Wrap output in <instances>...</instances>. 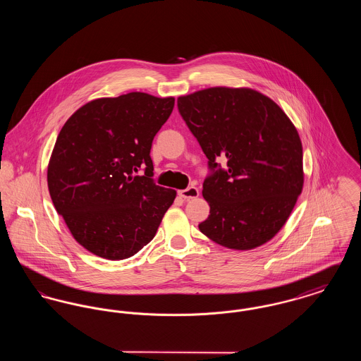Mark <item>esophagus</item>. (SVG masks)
<instances>
[{
    "instance_id": "esophagus-1",
    "label": "esophagus",
    "mask_w": 361,
    "mask_h": 361,
    "mask_svg": "<svg viewBox=\"0 0 361 361\" xmlns=\"http://www.w3.org/2000/svg\"><path fill=\"white\" fill-rule=\"evenodd\" d=\"M178 196L183 197L184 200L195 199V197L199 196V189L196 188V187H189V188L178 190Z\"/></svg>"
}]
</instances>
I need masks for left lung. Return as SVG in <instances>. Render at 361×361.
Wrapping results in <instances>:
<instances>
[{"instance_id": "left-lung-1", "label": "left lung", "mask_w": 361, "mask_h": 361, "mask_svg": "<svg viewBox=\"0 0 361 361\" xmlns=\"http://www.w3.org/2000/svg\"><path fill=\"white\" fill-rule=\"evenodd\" d=\"M208 158L203 184L209 215L200 231L224 247L250 250L272 240L302 193L303 147L293 123L250 87L214 86L177 99ZM228 159L218 170L216 159Z\"/></svg>"}]
</instances>
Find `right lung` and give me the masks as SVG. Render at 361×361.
Returning a JSON list of instances; mask_svg holds the SVG:
<instances>
[{
  "mask_svg": "<svg viewBox=\"0 0 361 361\" xmlns=\"http://www.w3.org/2000/svg\"><path fill=\"white\" fill-rule=\"evenodd\" d=\"M174 97L131 92L78 108L59 131L47 168L52 203L81 246L124 259L154 238L176 190L152 180L150 149ZM145 170L143 176H137Z\"/></svg>",
  "mask_w": 361,
  "mask_h": 361,
  "instance_id": "1",
  "label": "right lung"
}]
</instances>
